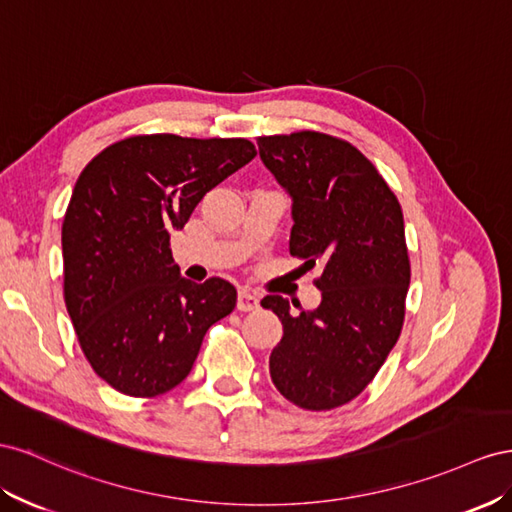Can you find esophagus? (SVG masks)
<instances>
[{"instance_id": "esophagus-1", "label": "esophagus", "mask_w": 512, "mask_h": 512, "mask_svg": "<svg viewBox=\"0 0 512 512\" xmlns=\"http://www.w3.org/2000/svg\"><path fill=\"white\" fill-rule=\"evenodd\" d=\"M259 306V298L248 289L238 291V309L240 311H255Z\"/></svg>"}]
</instances>
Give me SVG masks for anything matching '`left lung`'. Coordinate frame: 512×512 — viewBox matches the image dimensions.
<instances>
[{
	"label": "left lung",
	"instance_id": "obj_1",
	"mask_svg": "<svg viewBox=\"0 0 512 512\" xmlns=\"http://www.w3.org/2000/svg\"><path fill=\"white\" fill-rule=\"evenodd\" d=\"M257 145L294 201L289 253L324 266L315 311L291 313L283 296L261 300L283 324L270 377L302 410H334L369 386L401 334L412 274L403 212L371 160L339 137L300 130Z\"/></svg>",
	"mask_w": 512,
	"mask_h": 512
}]
</instances>
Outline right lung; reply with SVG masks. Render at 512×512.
Here are the masks:
<instances>
[{"label": "right lung", "instance_id": "right-lung-1", "mask_svg": "<svg viewBox=\"0 0 512 512\" xmlns=\"http://www.w3.org/2000/svg\"><path fill=\"white\" fill-rule=\"evenodd\" d=\"M248 139L137 135L81 171L62 225L64 300L98 377L150 399L191 373L203 337L236 306V287L180 276L169 233L216 184L255 158Z\"/></svg>", "mask_w": 512, "mask_h": 512}]
</instances>
